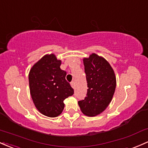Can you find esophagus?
Instances as JSON below:
<instances>
[{"label": "esophagus", "mask_w": 148, "mask_h": 148, "mask_svg": "<svg viewBox=\"0 0 148 148\" xmlns=\"http://www.w3.org/2000/svg\"><path fill=\"white\" fill-rule=\"evenodd\" d=\"M71 86L73 88H75V83H74V82H72L71 83Z\"/></svg>", "instance_id": "1"}]
</instances>
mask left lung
Returning a JSON list of instances; mask_svg holds the SVG:
<instances>
[{"label": "left lung", "mask_w": 148, "mask_h": 148, "mask_svg": "<svg viewBox=\"0 0 148 148\" xmlns=\"http://www.w3.org/2000/svg\"><path fill=\"white\" fill-rule=\"evenodd\" d=\"M83 61L88 88L87 96L78 104L84 114L95 116L104 112L112 100L116 76L110 63L95 53L84 58Z\"/></svg>", "instance_id": "8db88e82"}]
</instances>
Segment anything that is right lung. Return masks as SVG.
I'll return each instance as SVG.
<instances>
[{"label": "right lung", "instance_id": "1", "mask_svg": "<svg viewBox=\"0 0 148 148\" xmlns=\"http://www.w3.org/2000/svg\"><path fill=\"white\" fill-rule=\"evenodd\" d=\"M62 61L56 55L46 54L31 68L29 90L37 110L48 117H56L62 112L64 100L74 94L66 81V72L60 69Z\"/></svg>", "mask_w": 148, "mask_h": 148}]
</instances>
